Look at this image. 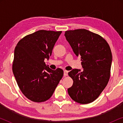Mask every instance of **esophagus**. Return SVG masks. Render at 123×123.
<instances>
[{"label": "esophagus", "instance_id": "esophagus-1", "mask_svg": "<svg viewBox=\"0 0 123 123\" xmlns=\"http://www.w3.org/2000/svg\"><path fill=\"white\" fill-rule=\"evenodd\" d=\"M68 71H67V70H65L64 71V76L65 77V76H67V75H68Z\"/></svg>", "mask_w": 123, "mask_h": 123}]
</instances>
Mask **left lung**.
Returning a JSON list of instances; mask_svg holds the SVG:
<instances>
[{
    "mask_svg": "<svg viewBox=\"0 0 123 123\" xmlns=\"http://www.w3.org/2000/svg\"><path fill=\"white\" fill-rule=\"evenodd\" d=\"M64 35L76 56H80L83 68V72L75 69L68 73L73 80L68 94L78 103H91L98 98L110 79V46L100 35L85 29L69 30Z\"/></svg>",
    "mask_w": 123,
    "mask_h": 123,
    "instance_id": "8db88e82",
    "label": "left lung"
}]
</instances>
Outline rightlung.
<instances>
[{"instance_id": "add662e5", "label": "right lung", "mask_w": 123, "mask_h": 123, "mask_svg": "<svg viewBox=\"0 0 123 123\" xmlns=\"http://www.w3.org/2000/svg\"><path fill=\"white\" fill-rule=\"evenodd\" d=\"M62 32L39 30L25 36L15 48L13 73L20 90L32 101L49 100L63 76L62 69L52 70L44 62Z\"/></svg>"}]
</instances>
